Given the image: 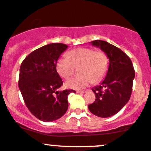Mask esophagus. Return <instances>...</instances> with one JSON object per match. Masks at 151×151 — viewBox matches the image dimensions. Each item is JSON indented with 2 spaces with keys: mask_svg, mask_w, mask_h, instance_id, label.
<instances>
[{
  "mask_svg": "<svg viewBox=\"0 0 151 151\" xmlns=\"http://www.w3.org/2000/svg\"><path fill=\"white\" fill-rule=\"evenodd\" d=\"M85 92H86L85 90H77V93H79V94H84Z\"/></svg>",
  "mask_w": 151,
  "mask_h": 151,
  "instance_id": "1",
  "label": "esophagus"
}]
</instances>
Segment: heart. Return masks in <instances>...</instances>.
Returning <instances> with one entry per match:
<instances>
[{
    "mask_svg": "<svg viewBox=\"0 0 151 151\" xmlns=\"http://www.w3.org/2000/svg\"><path fill=\"white\" fill-rule=\"evenodd\" d=\"M80 67L79 75L66 82L69 88L79 89L87 87L92 82H100L104 78L108 69V58L102 50L87 47L72 49L67 56L59 58L57 62L58 74L64 79L69 78L74 73L75 67Z\"/></svg>",
    "mask_w": 151,
    "mask_h": 151,
    "instance_id": "b5f03b06",
    "label": "heart"
}]
</instances>
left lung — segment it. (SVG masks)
<instances>
[{
	"mask_svg": "<svg viewBox=\"0 0 151 151\" xmlns=\"http://www.w3.org/2000/svg\"><path fill=\"white\" fill-rule=\"evenodd\" d=\"M90 43L100 48L110 62L105 79L100 85L92 89L95 94V101L88 105L92 114L105 118L117 113L130 100L135 70L130 57L119 48L105 41Z\"/></svg>",
	"mask_w": 151,
	"mask_h": 151,
	"instance_id": "left-lung-1",
	"label": "left lung"
}]
</instances>
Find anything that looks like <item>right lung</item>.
I'll list each match as a JSON object with an SVG mask.
<instances>
[{"label":"right lung","mask_w":151,"mask_h":151,"mask_svg":"<svg viewBox=\"0 0 151 151\" xmlns=\"http://www.w3.org/2000/svg\"><path fill=\"white\" fill-rule=\"evenodd\" d=\"M68 48L53 43L29 54L20 67L19 87L26 107L36 118L52 122L62 117L68 109V95L72 89L57 91L63 84L57 72L59 56Z\"/></svg>","instance_id":"1"}]
</instances>
